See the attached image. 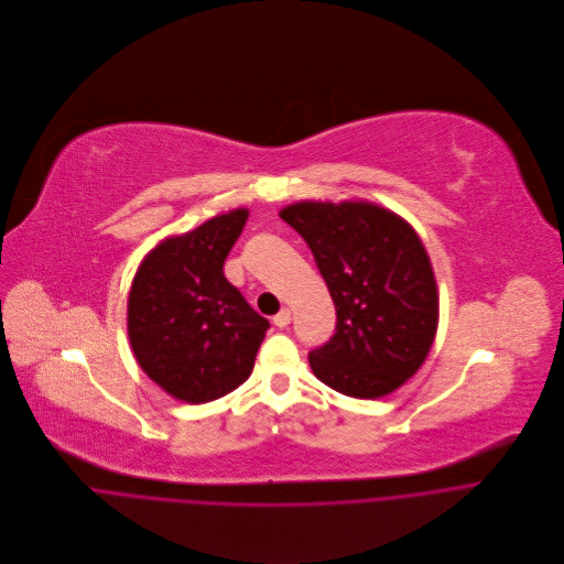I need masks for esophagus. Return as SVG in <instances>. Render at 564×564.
<instances>
[{"label": "esophagus", "instance_id": "1", "mask_svg": "<svg viewBox=\"0 0 564 564\" xmlns=\"http://www.w3.org/2000/svg\"><path fill=\"white\" fill-rule=\"evenodd\" d=\"M290 321H292V312H290L288 307H283V310L274 316V325H276V327H288Z\"/></svg>", "mask_w": 564, "mask_h": 564}]
</instances>
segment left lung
Segmentation results:
<instances>
[{
	"label": "left lung",
	"instance_id": "obj_1",
	"mask_svg": "<svg viewBox=\"0 0 564 564\" xmlns=\"http://www.w3.org/2000/svg\"><path fill=\"white\" fill-rule=\"evenodd\" d=\"M281 219L307 243L336 307L334 336L310 351L314 377L351 399H381L425 362L438 288L416 230L369 202H299Z\"/></svg>",
	"mask_w": 564,
	"mask_h": 564
}]
</instances>
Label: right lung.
Listing matches in <instances>:
<instances>
[{
    "label": "right lung",
    "mask_w": 564,
    "mask_h": 564,
    "mask_svg": "<svg viewBox=\"0 0 564 564\" xmlns=\"http://www.w3.org/2000/svg\"><path fill=\"white\" fill-rule=\"evenodd\" d=\"M248 215L237 208L165 237L132 279L128 338L134 358L183 403H210L246 383L270 327L224 274Z\"/></svg>",
    "instance_id": "right-lung-1"
}]
</instances>
